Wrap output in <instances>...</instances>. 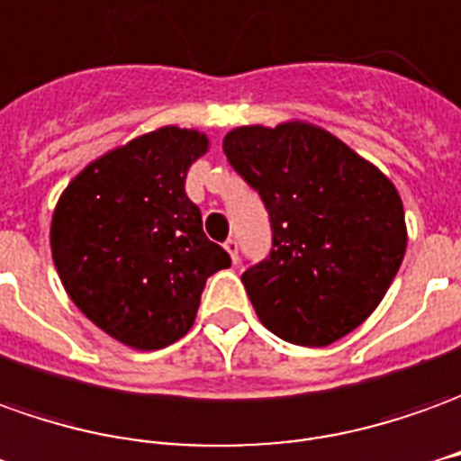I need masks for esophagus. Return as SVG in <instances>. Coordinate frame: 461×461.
<instances>
[{"instance_id": "obj_1", "label": "esophagus", "mask_w": 461, "mask_h": 461, "mask_svg": "<svg viewBox=\"0 0 461 461\" xmlns=\"http://www.w3.org/2000/svg\"><path fill=\"white\" fill-rule=\"evenodd\" d=\"M223 249L230 253V258H233V263H236L238 261V240L236 238H228V240L223 243Z\"/></svg>"}]
</instances>
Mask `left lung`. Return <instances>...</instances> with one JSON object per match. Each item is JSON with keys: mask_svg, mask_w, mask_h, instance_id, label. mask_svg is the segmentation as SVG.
Listing matches in <instances>:
<instances>
[{"mask_svg": "<svg viewBox=\"0 0 461 461\" xmlns=\"http://www.w3.org/2000/svg\"><path fill=\"white\" fill-rule=\"evenodd\" d=\"M223 152L271 221V253L240 276L263 326L298 346L354 331L404 261V205L392 180L306 122L230 130Z\"/></svg>", "mask_w": 461, "mask_h": 461, "instance_id": "8db88e82", "label": "left lung"}]
</instances>
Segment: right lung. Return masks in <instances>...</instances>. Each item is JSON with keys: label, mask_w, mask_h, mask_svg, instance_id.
<instances>
[{"label": "right lung", "mask_w": 461, "mask_h": 461, "mask_svg": "<svg viewBox=\"0 0 461 461\" xmlns=\"http://www.w3.org/2000/svg\"><path fill=\"white\" fill-rule=\"evenodd\" d=\"M205 150L195 130H155L87 165L57 203V273L75 306L120 344H176L195 321L205 281L230 266L185 195Z\"/></svg>", "instance_id": "1"}]
</instances>
